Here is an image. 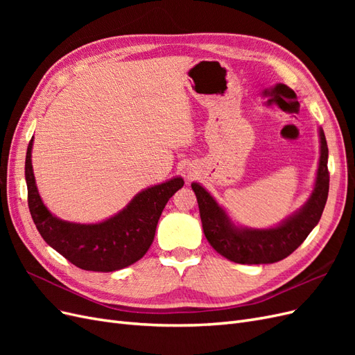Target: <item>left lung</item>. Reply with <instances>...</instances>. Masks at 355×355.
<instances>
[{"mask_svg": "<svg viewBox=\"0 0 355 355\" xmlns=\"http://www.w3.org/2000/svg\"><path fill=\"white\" fill-rule=\"evenodd\" d=\"M318 136L320 159L313 192L302 207L275 227L249 228L237 225L206 188L192 182L202 231L214 250L235 263L259 265L282 261L304 243L318 223L329 196V149L321 127Z\"/></svg>", "mask_w": 355, "mask_h": 355, "instance_id": "1", "label": "left lung"}]
</instances>
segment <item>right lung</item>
I'll return each instance as SVG.
<instances>
[{"label":"right lung","mask_w":355,"mask_h":355,"mask_svg":"<svg viewBox=\"0 0 355 355\" xmlns=\"http://www.w3.org/2000/svg\"><path fill=\"white\" fill-rule=\"evenodd\" d=\"M32 146L34 136L28 145L25 161L28 206L44 241L85 271L112 272L142 259L154 241L161 211L175 192L184 187V179L175 176L142 189L124 209L102 222L62 220L40 197L32 168Z\"/></svg>","instance_id":"right-lung-1"}]
</instances>
